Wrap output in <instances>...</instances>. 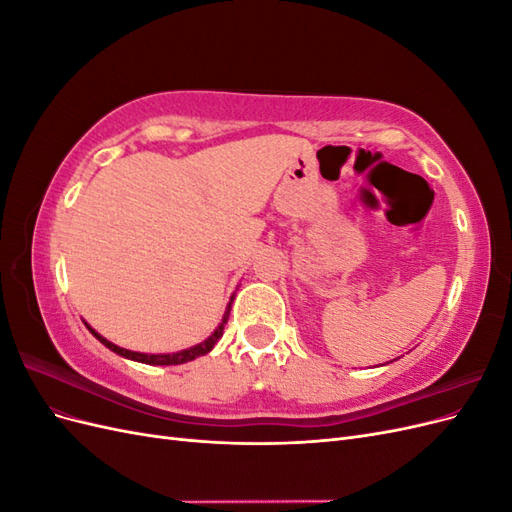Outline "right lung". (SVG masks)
I'll use <instances>...</instances> for the list:
<instances>
[{"label":"right lung","mask_w":512,"mask_h":512,"mask_svg":"<svg viewBox=\"0 0 512 512\" xmlns=\"http://www.w3.org/2000/svg\"><path fill=\"white\" fill-rule=\"evenodd\" d=\"M230 303H232V297H230ZM230 303L226 307L224 312V318L222 322L218 324V329H215L205 342H200L192 348H185V350H179V352H173V354H145V352H132V350H126V348H119L115 346L113 342H108L106 337H102L98 331H94L89 327V324L85 322V327L89 329V333L94 335L100 344H104L108 350H113L115 354L123 356V359H130V361H136V363H145V365H181V363H188V361H194L198 359V356H203L207 352L213 350V346L220 342V337L224 335V324L228 322V316H230Z\"/></svg>","instance_id":"add662e5"}]
</instances>
